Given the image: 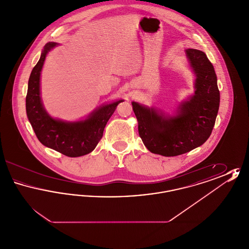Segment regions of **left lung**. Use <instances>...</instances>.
Masks as SVG:
<instances>
[{"label":"left lung","instance_id":"8db88e82","mask_svg":"<svg viewBox=\"0 0 249 249\" xmlns=\"http://www.w3.org/2000/svg\"><path fill=\"white\" fill-rule=\"evenodd\" d=\"M185 54L195 75L194 93L178 104L174 115L131 103L139 135L154 154L174 157L200 146L211 135L217 116L220 94L213 64L201 50L187 48Z\"/></svg>","mask_w":249,"mask_h":249}]
</instances>
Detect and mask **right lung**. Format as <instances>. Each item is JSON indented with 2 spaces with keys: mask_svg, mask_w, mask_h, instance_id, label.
<instances>
[{
  "mask_svg": "<svg viewBox=\"0 0 249 249\" xmlns=\"http://www.w3.org/2000/svg\"><path fill=\"white\" fill-rule=\"evenodd\" d=\"M59 44L49 42L41 53V57L31 72L26 96L27 117L38 140L45 146L67 157L76 158L94 150L107 121L111 118L120 99L103 105L93 110L86 119L64 121L52 118L44 107L41 99V72L48 52Z\"/></svg>",
  "mask_w": 249,
  "mask_h": 249,
  "instance_id": "obj_1",
  "label": "right lung"
}]
</instances>
